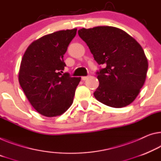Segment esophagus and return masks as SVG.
Listing matches in <instances>:
<instances>
[{"instance_id": "obj_1", "label": "esophagus", "mask_w": 161, "mask_h": 161, "mask_svg": "<svg viewBox=\"0 0 161 161\" xmlns=\"http://www.w3.org/2000/svg\"><path fill=\"white\" fill-rule=\"evenodd\" d=\"M88 78V76H82V77H81V79H82L83 80H86Z\"/></svg>"}]
</instances>
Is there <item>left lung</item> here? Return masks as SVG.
I'll use <instances>...</instances> for the list:
<instances>
[{"label":"left lung","instance_id":"1","mask_svg":"<svg viewBox=\"0 0 161 161\" xmlns=\"http://www.w3.org/2000/svg\"><path fill=\"white\" fill-rule=\"evenodd\" d=\"M78 35L98 65L99 86L93 93L101 103L122 108L132 103L144 85L148 68L144 50L135 39L114 26L83 28Z\"/></svg>","mask_w":161,"mask_h":161}]
</instances>
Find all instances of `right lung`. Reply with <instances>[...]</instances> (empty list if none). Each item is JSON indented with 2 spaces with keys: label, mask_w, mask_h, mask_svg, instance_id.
Listing matches in <instances>:
<instances>
[{
  "label": "right lung",
  "mask_w": 161,
  "mask_h": 161,
  "mask_svg": "<svg viewBox=\"0 0 161 161\" xmlns=\"http://www.w3.org/2000/svg\"><path fill=\"white\" fill-rule=\"evenodd\" d=\"M77 29L47 34L34 40L21 59L19 81L36 112L47 117L60 116L73 102L80 78L62 74L63 57Z\"/></svg>",
  "instance_id": "add662e5"
}]
</instances>
